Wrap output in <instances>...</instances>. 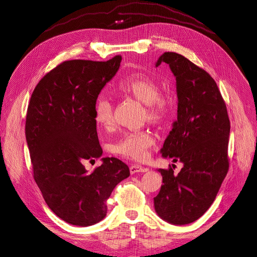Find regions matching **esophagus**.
I'll list each match as a JSON object with an SVG mask.
<instances>
[{
  "label": "esophagus",
  "instance_id": "34e87169",
  "mask_svg": "<svg viewBox=\"0 0 257 257\" xmlns=\"http://www.w3.org/2000/svg\"><path fill=\"white\" fill-rule=\"evenodd\" d=\"M131 174H135V173H145L148 171L147 168L139 166V165H132L130 168Z\"/></svg>",
  "mask_w": 257,
  "mask_h": 257
}]
</instances>
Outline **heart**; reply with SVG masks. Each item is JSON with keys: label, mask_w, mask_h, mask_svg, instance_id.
<instances>
[{"label": "heart", "mask_w": 257, "mask_h": 257, "mask_svg": "<svg viewBox=\"0 0 257 257\" xmlns=\"http://www.w3.org/2000/svg\"><path fill=\"white\" fill-rule=\"evenodd\" d=\"M116 90L145 105L147 119L152 123H162L170 116L172 100L161 93V86L153 78L145 74H134L121 78L115 86ZM94 120L103 128L114 124L113 104L106 96H100L94 104ZM154 139L147 131L124 133L114 144V150L121 156L135 161L146 159Z\"/></svg>", "instance_id": "1"}]
</instances>
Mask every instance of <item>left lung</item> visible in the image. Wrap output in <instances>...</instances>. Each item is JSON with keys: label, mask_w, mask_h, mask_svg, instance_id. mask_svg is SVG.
<instances>
[{"label": "left lung", "mask_w": 257, "mask_h": 257, "mask_svg": "<svg viewBox=\"0 0 257 257\" xmlns=\"http://www.w3.org/2000/svg\"><path fill=\"white\" fill-rule=\"evenodd\" d=\"M163 63L176 77L178 111L161 152L183 168L178 175L171 166L159 170L164 184L153 199L154 208L162 219L183 225L203 216L219 191L229 167L230 123L209 73L176 52H165L155 66Z\"/></svg>", "instance_id": "left-lung-1"}]
</instances>
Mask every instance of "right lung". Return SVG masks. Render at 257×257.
<instances>
[{"instance_id":"obj_1","label":"right lung","mask_w":257,"mask_h":257,"mask_svg":"<svg viewBox=\"0 0 257 257\" xmlns=\"http://www.w3.org/2000/svg\"><path fill=\"white\" fill-rule=\"evenodd\" d=\"M121 55L107 62L66 61L35 87L26 118L34 179L51 211L64 221L88 226L107 214L114 187L130 176L115 157L88 173L85 162L102 156L94 104L119 69Z\"/></svg>"}]
</instances>
